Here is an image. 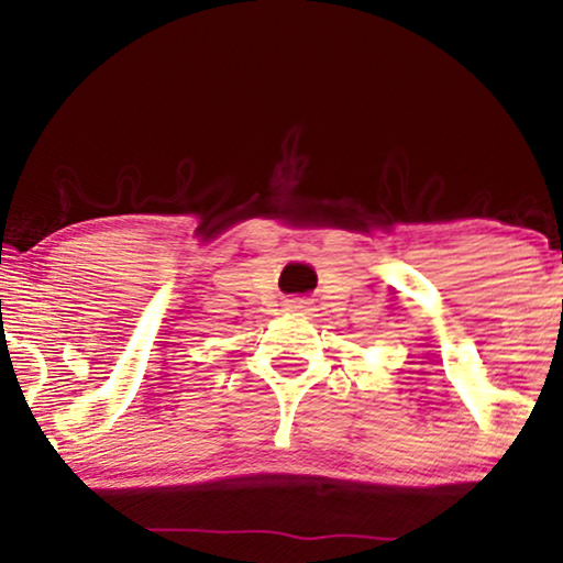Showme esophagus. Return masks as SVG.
<instances>
[{"mask_svg":"<svg viewBox=\"0 0 563 563\" xmlns=\"http://www.w3.org/2000/svg\"><path fill=\"white\" fill-rule=\"evenodd\" d=\"M288 312H294V314H307V312H312V309H309V301L294 299V301H288Z\"/></svg>","mask_w":563,"mask_h":563,"instance_id":"obj_1","label":"esophagus"}]
</instances>
